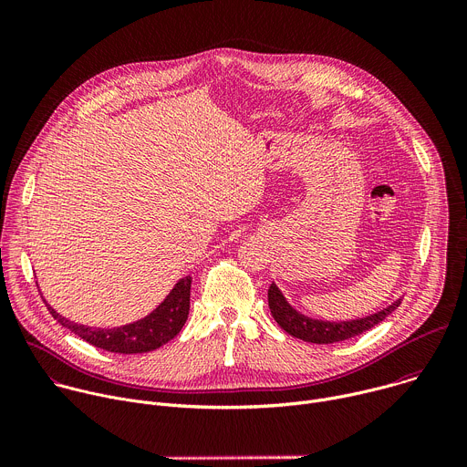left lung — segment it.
I'll list each match as a JSON object with an SVG mask.
<instances>
[{
  "label": "left lung",
  "instance_id": "obj_1",
  "mask_svg": "<svg viewBox=\"0 0 467 467\" xmlns=\"http://www.w3.org/2000/svg\"><path fill=\"white\" fill-rule=\"evenodd\" d=\"M401 301L403 299L399 297L386 308L375 314H369L366 317L348 319V321H327V319H316V317L305 316L299 310H296L286 301V297L283 296V292L275 283H272L268 290V305L279 327L285 328L288 335L310 344H337V342L355 338L362 335V332L369 330L371 327L379 325L386 316H389L399 305H401Z\"/></svg>",
  "mask_w": 467,
  "mask_h": 467
}]
</instances>
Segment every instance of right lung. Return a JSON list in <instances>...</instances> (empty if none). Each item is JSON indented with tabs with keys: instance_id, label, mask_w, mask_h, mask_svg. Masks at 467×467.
Returning a JSON list of instances; mask_svg holds the SVG:
<instances>
[{
	"instance_id": "right-lung-1",
	"label": "right lung",
	"mask_w": 467,
	"mask_h": 467,
	"mask_svg": "<svg viewBox=\"0 0 467 467\" xmlns=\"http://www.w3.org/2000/svg\"><path fill=\"white\" fill-rule=\"evenodd\" d=\"M190 286L192 277L186 275L177 281L171 292L164 297V301L151 310L146 317L137 319L132 323H125L119 327H88L68 317L60 316L53 306L47 305L51 316L74 335L83 338L94 348H99L109 353H123V355H135V353H148L159 349L161 346L168 344L171 338L179 335V330L188 319L190 312Z\"/></svg>"
}]
</instances>
